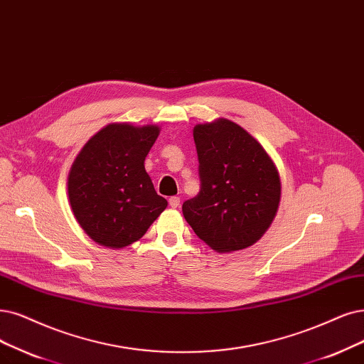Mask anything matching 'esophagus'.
<instances>
[{
    "label": "esophagus",
    "instance_id": "34e87169",
    "mask_svg": "<svg viewBox=\"0 0 364 364\" xmlns=\"http://www.w3.org/2000/svg\"><path fill=\"white\" fill-rule=\"evenodd\" d=\"M168 203L172 208H177V207H180V198L178 196H171Z\"/></svg>",
    "mask_w": 364,
    "mask_h": 364
}]
</instances>
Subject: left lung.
Listing matches in <instances>:
<instances>
[{"label":"left lung","mask_w":364,"mask_h":364,"mask_svg":"<svg viewBox=\"0 0 364 364\" xmlns=\"http://www.w3.org/2000/svg\"><path fill=\"white\" fill-rule=\"evenodd\" d=\"M199 159V195L183 216L213 250L246 249L265 234L280 203L277 166L265 148L231 119L193 127Z\"/></svg>","instance_id":"left-lung-1"}]
</instances>
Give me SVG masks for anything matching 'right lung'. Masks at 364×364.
I'll return each instance as SVG.
<instances>
[{
	"label": "right lung",
	"instance_id": "1",
	"mask_svg": "<svg viewBox=\"0 0 364 364\" xmlns=\"http://www.w3.org/2000/svg\"><path fill=\"white\" fill-rule=\"evenodd\" d=\"M160 133L156 124L111 123L82 146L67 177L73 216L97 245L124 249L168 207L144 161Z\"/></svg>",
	"mask_w": 364,
	"mask_h": 364
}]
</instances>
